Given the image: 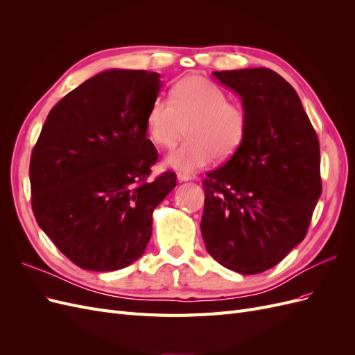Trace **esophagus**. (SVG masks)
<instances>
[{
	"label": "esophagus",
	"mask_w": 355,
	"mask_h": 355,
	"mask_svg": "<svg viewBox=\"0 0 355 355\" xmlns=\"http://www.w3.org/2000/svg\"><path fill=\"white\" fill-rule=\"evenodd\" d=\"M192 176L191 175H187V173H178V180L179 182H188L191 180Z\"/></svg>",
	"instance_id": "34e87169"
}]
</instances>
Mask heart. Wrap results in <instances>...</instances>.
<instances>
[{
    "instance_id": "obj_1",
    "label": "heart",
    "mask_w": 355,
    "mask_h": 355,
    "mask_svg": "<svg viewBox=\"0 0 355 355\" xmlns=\"http://www.w3.org/2000/svg\"><path fill=\"white\" fill-rule=\"evenodd\" d=\"M146 132L159 148H173L188 132V141L168 154L166 164L180 173H194L218 157L231 158L247 135V115L230 103L216 84L202 77L180 80L170 101L157 98L146 114Z\"/></svg>"
}]
</instances>
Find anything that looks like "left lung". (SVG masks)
Masks as SVG:
<instances>
[{"label":"left lung","mask_w":355,"mask_h":355,"mask_svg":"<svg viewBox=\"0 0 355 355\" xmlns=\"http://www.w3.org/2000/svg\"><path fill=\"white\" fill-rule=\"evenodd\" d=\"M241 98L243 145L202 180L201 234L222 266L270 270L305 239L321 196L318 137L297 93L266 68L213 72Z\"/></svg>","instance_id":"8db88e82"}]
</instances>
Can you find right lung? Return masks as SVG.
<instances>
[{
	"instance_id": "obj_1",
	"label": "right lung",
	"mask_w": 355,
	"mask_h": 355,
	"mask_svg": "<svg viewBox=\"0 0 355 355\" xmlns=\"http://www.w3.org/2000/svg\"><path fill=\"white\" fill-rule=\"evenodd\" d=\"M159 73L108 69L53 106L31 155L32 210L40 228L83 270L108 272L141 257L153 213L176 187L148 180L158 153L146 114Z\"/></svg>"
}]
</instances>
